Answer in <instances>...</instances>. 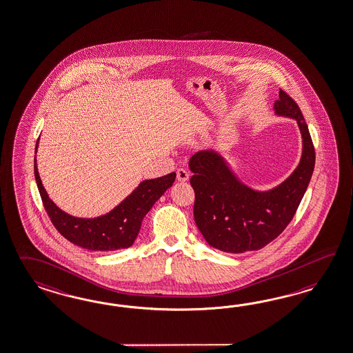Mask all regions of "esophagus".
Masks as SVG:
<instances>
[{
    "instance_id": "esophagus-1",
    "label": "esophagus",
    "mask_w": 353,
    "mask_h": 353,
    "mask_svg": "<svg viewBox=\"0 0 353 353\" xmlns=\"http://www.w3.org/2000/svg\"><path fill=\"white\" fill-rule=\"evenodd\" d=\"M176 179L179 181H187L190 179V172L185 169H178L176 170Z\"/></svg>"
}]
</instances>
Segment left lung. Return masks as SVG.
Segmentation results:
<instances>
[{"label": "left lung", "mask_w": 353, "mask_h": 353, "mask_svg": "<svg viewBox=\"0 0 353 353\" xmlns=\"http://www.w3.org/2000/svg\"><path fill=\"white\" fill-rule=\"evenodd\" d=\"M274 111L294 119L302 136L299 166L278 187L262 192L250 188L216 151H199L190 157L194 221L206 242L223 252L257 251L274 241L294 216L312 176L315 148L299 105L281 90Z\"/></svg>", "instance_id": "1"}]
</instances>
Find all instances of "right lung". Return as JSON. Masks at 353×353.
I'll list each match as a JSON object with an SVG mask.
<instances>
[{
	"label": "right lung",
	"mask_w": 353,
	"mask_h": 353,
	"mask_svg": "<svg viewBox=\"0 0 353 353\" xmlns=\"http://www.w3.org/2000/svg\"><path fill=\"white\" fill-rule=\"evenodd\" d=\"M37 148L38 142L36 152ZM34 176L46 211L60 234L72 243L90 251H117L134 243L145 214L166 190L172 187L176 174L170 172L161 178L141 181L136 190L117 208L105 215L90 219L72 216L54 205L39 178L36 159Z\"/></svg>",
	"instance_id": "obj_1"
}]
</instances>
